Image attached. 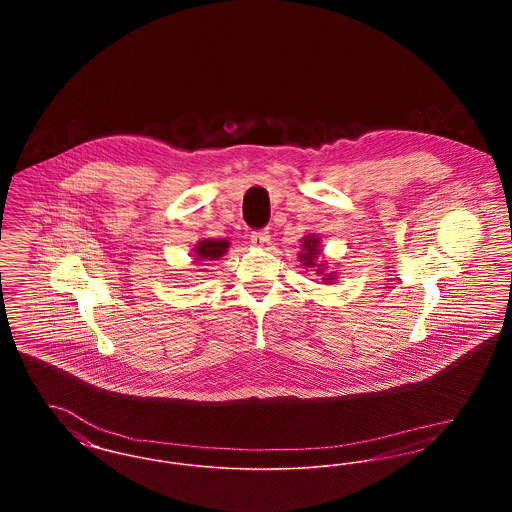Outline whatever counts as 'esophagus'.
<instances>
[{
    "mask_svg": "<svg viewBox=\"0 0 512 512\" xmlns=\"http://www.w3.org/2000/svg\"><path fill=\"white\" fill-rule=\"evenodd\" d=\"M268 232L267 230H257V232H253L251 234V244L255 245V247H263V245L268 242Z\"/></svg>",
    "mask_w": 512,
    "mask_h": 512,
    "instance_id": "1",
    "label": "esophagus"
}]
</instances>
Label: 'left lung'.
Instances as JSON below:
<instances>
[{"label": "left lung", "instance_id": "1", "mask_svg": "<svg viewBox=\"0 0 512 512\" xmlns=\"http://www.w3.org/2000/svg\"><path fill=\"white\" fill-rule=\"evenodd\" d=\"M301 253H299V261L303 263V267L313 268L317 267L318 274H324V270H326V263H322V265H317V257L318 253H320V240L317 238V234H311V236H305L303 240H301ZM326 278H324V282L326 284H332L334 282V272H328V274H324Z\"/></svg>", "mask_w": 512, "mask_h": 512}]
</instances>
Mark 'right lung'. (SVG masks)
Listing matches in <instances>:
<instances>
[{"label": "right lung", "instance_id": "add662e5", "mask_svg": "<svg viewBox=\"0 0 512 512\" xmlns=\"http://www.w3.org/2000/svg\"><path fill=\"white\" fill-rule=\"evenodd\" d=\"M230 247V242L226 240H201L195 245V261H217Z\"/></svg>", "mask_w": 512, "mask_h": 512}]
</instances>
